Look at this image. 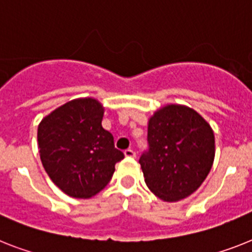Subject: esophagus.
Segmentation results:
<instances>
[{
  "label": "esophagus",
  "instance_id": "1",
  "mask_svg": "<svg viewBox=\"0 0 252 252\" xmlns=\"http://www.w3.org/2000/svg\"><path fill=\"white\" fill-rule=\"evenodd\" d=\"M124 155H126V158H136V152L133 151V150L128 149V150H126V151H124Z\"/></svg>",
  "mask_w": 252,
  "mask_h": 252
}]
</instances>
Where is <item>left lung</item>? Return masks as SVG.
<instances>
[{
  "label": "left lung",
  "instance_id": "obj_1",
  "mask_svg": "<svg viewBox=\"0 0 252 252\" xmlns=\"http://www.w3.org/2000/svg\"><path fill=\"white\" fill-rule=\"evenodd\" d=\"M147 142L139 164L150 191L164 201L193 193L214 162V132L200 114L183 105H166L150 118Z\"/></svg>",
  "mask_w": 252,
  "mask_h": 252
}]
</instances>
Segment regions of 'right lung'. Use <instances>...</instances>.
Instances as JSON below:
<instances>
[{
	"label": "right lung",
	"mask_w": 252,
	"mask_h": 252,
	"mask_svg": "<svg viewBox=\"0 0 252 252\" xmlns=\"http://www.w3.org/2000/svg\"><path fill=\"white\" fill-rule=\"evenodd\" d=\"M103 107L78 98L48 114L38 126V149L48 177L70 197L88 198L107 185L124 154L102 128Z\"/></svg>",
	"instance_id": "obj_1"
}]
</instances>
